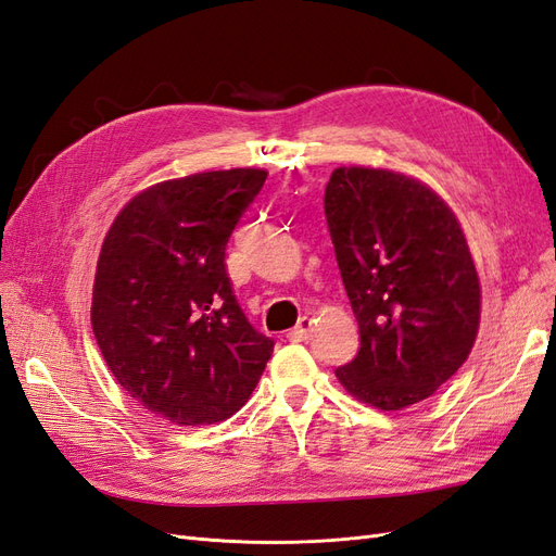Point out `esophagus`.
Segmentation results:
<instances>
[{"label":"esophagus","mask_w":556,"mask_h":556,"mask_svg":"<svg viewBox=\"0 0 556 556\" xmlns=\"http://www.w3.org/2000/svg\"><path fill=\"white\" fill-rule=\"evenodd\" d=\"M311 329H313V319H311L308 315L299 317V323H296V327L288 333V339H290V341H306L308 336H311Z\"/></svg>","instance_id":"esophagus-1"}]
</instances>
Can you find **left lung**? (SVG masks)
I'll use <instances>...</instances> for the list:
<instances>
[{"mask_svg": "<svg viewBox=\"0 0 556 556\" xmlns=\"http://www.w3.org/2000/svg\"><path fill=\"white\" fill-rule=\"evenodd\" d=\"M325 215L362 348L336 368L380 410L429 399L459 371L480 325V280L462 225L425 182L339 166Z\"/></svg>", "mask_w": 556, "mask_h": 556, "instance_id": "8db88e82", "label": "left lung"}]
</instances>
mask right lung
Returning <instances> with one entry per match:
<instances>
[{
	"mask_svg": "<svg viewBox=\"0 0 556 556\" xmlns=\"http://www.w3.org/2000/svg\"><path fill=\"white\" fill-rule=\"evenodd\" d=\"M264 169L204 172L134 197L99 252L92 331L123 390L172 425H213L260 382L274 341L248 323L225 250Z\"/></svg>",
	"mask_w": 556,
	"mask_h": 556,
	"instance_id": "add662e5",
	"label": "right lung"
}]
</instances>
